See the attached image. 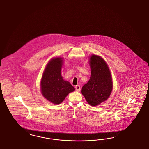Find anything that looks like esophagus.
<instances>
[{"instance_id": "1", "label": "esophagus", "mask_w": 149, "mask_h": 149, "mask_svg": "<svg viewBox=\"0 0 149 149\" xmlns=\"http://www.w3.org/2000/svg\"><path fill=\"white\" fill-rule=\"evenodd\" d=\"M75 90L77 91H80L81 90V87H80V86H79V85H77V86H75Z\"/></svg>"}]
</instances>
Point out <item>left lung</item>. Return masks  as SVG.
<instances>
[{"mask_svg":"<svg viewBox=\"0 0 149 149\" xmlns=\"http://www.w3.org/2000/svg\"><path fill=\"white\" fill-rule=\"evenodd\" d=\"M91 73L81 93L91 106H97L108 99L113 90L111 74L106 62L100 56L92 54L89 59Z\"/></svg>","mask_w":149,"mask_h":149,"instance_id":"8db88e82","label":"left lung"}]
</instances>
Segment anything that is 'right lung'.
<instances>
[{
  "instance_id": "add662e5",
  "label": "right lung",
  "mask_w": 149,
  "mask_h": 149,
  "mask_svg": "<svg viewBox=\"0 0 149 149\" xmlns=\"http://www.w3.org/2000/svg\"><path fill=\"white\" fill-rule=\"evenodd\" d=\"M63 58L54 57L47 63L41 79V93L54 104H61L68 94L75 91L71 84L61 75Z\"/></svg>"
}]
</instances>
